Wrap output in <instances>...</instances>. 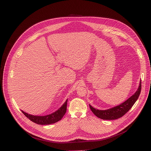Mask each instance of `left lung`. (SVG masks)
<instances>
[{
	"mask_svg": "<svg viewBox=\"0 0 151 151\" xmlns=\"http://www.w3.org/2000/svg\"><path fill=\"white\" fill-rule=\"evenodd\" d=\"M141 80L139 86L136 92L131 96L126 101L119 106L113 107L106 110H99L94 109L91 105L89 107L92 112L98 118L103 120H115L123 116L132 107L135 102L137 101L141 91Z\"/></svg>",
	"mask_w": 151,
	"mask_h": 151,
	"instance_id": "left-lung-1",
	"label": "left lung"
}]
</instances>
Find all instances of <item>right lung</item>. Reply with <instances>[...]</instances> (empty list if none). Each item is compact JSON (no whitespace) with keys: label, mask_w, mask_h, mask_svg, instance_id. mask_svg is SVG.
I'll use <instances>...</instances> for the list:
<instances>
[{"label":"right lung","mask_w":151,"mask_h":151,"mask_svg":"<svg viewBox=\"0 0 151 151\" xmlns=\"http://www.w3.org/2000/svg\"><path fill=\"white\" fill-rule=\"evenodd\" d=\"M67 103H68V99L63 104V106L56 111H55V113H53L51 114L44 116H33V115H31L28 113H26L22 110H21V111L31 121L38 124L47 125L50 124H53L60 120L65 114L66 112V109H67Z\"/></svg>","instance_id":"obj_1"}]
</instances>
